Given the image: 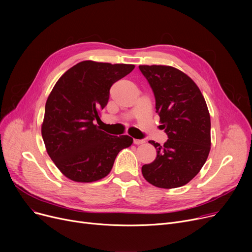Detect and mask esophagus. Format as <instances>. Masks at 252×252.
<instances>
[{
	"mask_svg": "<svg viewBox=\"0 0 252 252\" xmlns=\"http://www.w3.org/2000/svg\"><path fill=\"white\" fill-rule=\"evenodd\" d=\"M144 143H145V140H138V139L134 140V144H136V145H141Z\"/></svg>",
	"mask_w": 252,
	"mask_h": 252,
	"instance_id": "esophagus-1",
	"label": "esophagus"
}]
</instances>
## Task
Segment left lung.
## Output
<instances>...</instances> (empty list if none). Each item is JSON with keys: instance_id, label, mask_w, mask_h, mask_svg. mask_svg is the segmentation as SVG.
<instances>
[{"instance_id": "obj_1", "label": "left lung", "mask_w": 252, "mask_h": 252, "mask_svg": "<svg viewBox=\"0 0 252 252\" xmlns=\"http://www.w3.org/2000/svg\"><path fill=\"white\" fill-rule=\"evenodd\" d=\"M155 97L160 127L168 140L156 149L155 160L142 166L147 182L171 189L189 183L201 169L210 151V116L199 88L181 70L165 65H140Z\"/></svg>"}]
</instances>
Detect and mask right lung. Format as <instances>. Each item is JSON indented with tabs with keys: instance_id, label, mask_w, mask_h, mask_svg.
<instances>
[{
	"instance_id": "right-lung-1",
	"label": "right lung",
	"mask_w": 252,
	"mask_h": 252,
	"mask_svg": "<svg viewBox=\"0 0 252 252\" xmlns=\"http://www.w3.org/2000/svg\"><path fill=\"white\" fill-rule=\"evenodd\" d=\"M135 68L131 64L83 61L66 71L53 88L45 107L42 136L47 152L61 173L74 182L107 176L118 152L133 144L129 136L101 130L100 111L111 86Z\"/></svg>"
}]
</instances>
